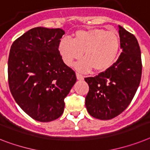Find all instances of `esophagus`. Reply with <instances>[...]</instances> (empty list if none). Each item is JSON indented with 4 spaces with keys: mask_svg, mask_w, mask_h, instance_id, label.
<instances>
[{
    "mask_svg": "<svg viewBox=\"0 0 150 150\" xmlns=\"http://www.w3.org/2000/svg\"><path fill=\"white\" fill-rule=\"evenodd\" d=\"M76 78H77V80H83L84 79V76H83V75H81V74H79V73H76Z\"/></svg>",
    "mask_w": 150,
    "mask_h": 150,
    "instance_id": "obj_1",
    "label": "esophagus"
}]
</instances>
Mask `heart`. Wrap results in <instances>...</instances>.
<instances>
[{"label":"heart","mask_w":150,"mask_h":150,"mask_svg":"<svg viewBox=\"0 0 150 150\" xmlns=\"http://www.w3.org/2000/svg\"><path fill=\"white\" fill-rule=\"evenodd\" d=\"M120 47L118 33L101 28L78 30L72 40L64 38L59 44V51L67 65L82 57L76 64V69L87 72L93 69L103 73L110 69L117 58Z\"/></svg>","instance_id":"heart-1"}]
</instances>
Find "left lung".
<instances>
[{
	"mask_svg": "<svg viewBox=\"0 0 150 150\" xmlns=\"http://www.w3.org/2000/svg\"><path fill=\"white\" fill-rule=\"evenodd\" d=\"M122 52L110 69L94 77L85 78L89 92L86 108L94 118L110 120L127 108L139 87L142 76V60L135 36L119 25Z\"/></svg>",
	"mask_w": 150,
	"mask_h": 150,
	"instance_id": "obj_1",
	"label": "left lung"
}]
</instances>
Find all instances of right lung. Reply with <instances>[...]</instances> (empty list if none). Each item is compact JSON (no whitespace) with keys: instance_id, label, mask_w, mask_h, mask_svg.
Masks as SVG:
<instances>
[{"instance_id":"1","label":"right lung","mask_w":150,"mask_h":150,"mask_svg":"<svg viewBox=\"0 0 150 150\" xmlns=\"http://www.w3.org/2000/svg\"><path fill=\"white\" fill-rule=\"evenodd\" d=\"M64 33L60 28L38 27L11 45L7 68L11 94L27 114L40 122L63 114L64 98L76 81L58 50Z\"/></svg>"}]
</instances>
